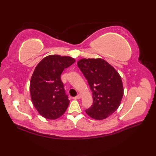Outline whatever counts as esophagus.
I'll use <instances>...</instances> for the list:
<instances>
[{
  "instance_id": "1",
  "label": "esophagus",
  "mask_w": 156,
  "mask_h": 156,
  "mask_svg": "<svg viewBox=\"0 0 156 156\" xmlns=\"http://www.w3.org/2000/svg\"><path fill=\"white\" fill-rule=\"evenodd\" d=\"M81 98V94H78L76 97H74V99H75V100H76V99H80Z\"/></svg>"
}]
</instances>
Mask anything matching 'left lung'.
Listing matches in <instances>:
<instances>
[{"label": "left lung", "mask_w": 156, "mask_h": 156, "mask_svg": "<svg viewBox=\"0 0 156 156\" xmlns=\"http://www.w3.org/2000/svg\"><path fill=\"white\" fill-rule=\"evenodd\" d=\"M78 66L87 78L93 98L86 112L97 120L106 119L117 111L123 96L120 75L102 59H82Z\"/></svg>", "instance_id": "8db88e82"}]
</instances>
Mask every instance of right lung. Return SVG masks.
I'll return each instance as SVG.
<instances>
[{
  "label": "right lung",
  "instance_id": "1",
  "mask_svg": "<svg viewBox=\"0 0 156 156\" xmlns=\"http://www.w3.org/2000/svg\"><path fill=\"white\" fill-rule=\"evenodd\" d=\"M75 62L69 56L51 55L36 66L30 82L33 104L42 117L56 119L64 113L69 101L66 94L61 74Z\"/></svg>",
  "mask_w": 156,
  "mask_h": 156
}]
</instances>
